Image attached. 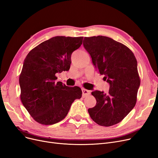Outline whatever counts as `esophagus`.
Returning a JSON list of instances; mask_svg holds the SVG:
<instances>
[{
	"label": "esophagus",
	"instance_id": "esophagus-1",
	"mask_svg": "<svg viewBox=\"0 0 158 158\" xmlns=\"http://www.w3.org/2000/svg\"><path fill=\"white\" fill-rule=\"evenodd\" d=\"M82 92H83V97H86V96L89 95L90 94V91L86 90V89H85V88L82 89Z\"/></svg>",
	"mask_w": 158,
	"mask_h": 158
}]
</instances>
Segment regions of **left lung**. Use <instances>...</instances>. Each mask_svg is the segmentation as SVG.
I'll return each instance as SVG.
<instances>
[{"label": "left lung", "instance_id": "obj_1", "mask_svg": "<svg viewBox=\"0 0 158 158\" xmlns=\"http://www.w3.org/2000/svg\"><path fill=\"white\" fill-rule=\"evenodd\" d=\"M83 45L94 65L110 84L108 94L98 90L92 92L97 102L88 112L100 126L118 124L136 103L141 82L137 60L127 46L108 37H85Z\"/></svg>", "mask_w": 158, "mask_h": 158}]
</instances>
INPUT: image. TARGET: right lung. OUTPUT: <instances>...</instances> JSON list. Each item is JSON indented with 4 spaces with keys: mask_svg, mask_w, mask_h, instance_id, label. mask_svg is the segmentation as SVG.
I'll use <instances>...</instances> for the list:
<instances>
[{
    "mask_svg": "<svg viewBox=\"0 0 158 158\" xmlns=\"http://www.w3.org/2000/svg\"><path fill=\"white\" fill-rule=\"evenodd\" d=\"M83 37H54L32 49L24 59L19 76L20 100L32 118L40 124L53 125L68 114L82 90L57 82V73L70 68L71 55Z\"/></svg>",
    "mask_w": 158,
    "mask_h": 158,
    "instance_id": "add662e5",
    "label": "right lung"
}]
</instances>
